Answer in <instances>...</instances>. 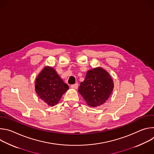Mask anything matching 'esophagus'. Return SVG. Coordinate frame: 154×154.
Returning <instances> with one entry per match:
<instances>
[{"instance_id":"obj_1","label":"esophagus","mask_w":154,"mask_h":154,"mask_svg":"<svg viewBox=\"0 0 154 154\" xmlns=\"http://www.w3.org/2000/svg\"><path fill=\"white\" fill-rule=\"evenodd\" d=\"M71 87L72 88L77 89V88H78V83H75V84H74V85H72L71 86Z\"/></svg>"}]
</instances>
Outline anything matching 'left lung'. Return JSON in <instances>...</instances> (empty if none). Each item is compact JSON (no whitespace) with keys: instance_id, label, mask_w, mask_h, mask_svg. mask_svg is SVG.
Instances as JSON below:
<instances>
[{"instance_id":"1","label":"left lung","mask_w":154,"mask_h":154,"mask_svg":"<svg viewBox=\"0 0 154 154\" xmlns=\"http://www.w3.org/2000/svg\"><path fill=\"white\" fill-rule=\"evenodd\" d=\"M113 88L114 83L110 75L99 67L86 72L78 91L88 105L95 107L105 102L111 95Z\"/></svg>"}]
</instances>
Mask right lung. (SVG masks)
<instances>
[{
	"instance_id": "obj_1",
	"label": "right lung",
	"mask_w": 154,
	"mask_h": 154,
	"mask_svg": "<svg viewBox=\"0 0 154 154\" xmlns=\"http://www.w3.org/2000/svg\"><path fill=\"white\" fill-rule=\"evenodd\" d=\"M35 91L49 106L58 103L63 94L69 89L67 84L52 67L46 66L39 74L35 80Z\"/></svg>"
}]
</instances>
